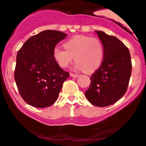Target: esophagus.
Returning <instances> with one entry per match:
<instances>
[{
	"mask_svg": "<svg viewBox=\"0 0 146 146\" xmlns=\"http://www.w3.org/2000/svg\"><path fill=\"white\" fill-rule=\"evenodd\" d=\"M70 75H71V77H73V78H78V77H79V75L74 74V73H70Z\"/></svg>",
	"mask_w": 146,
	"mask_h": 146,
	"instance_id": "1",
	"label": "esophagus"
}]
</instances>
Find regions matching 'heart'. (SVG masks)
<instances>
[{
	"instance_id": "obj_1",
	"label": "heart",
	"mask_w": 146,
	"mask_h": 146,
	"mask_svg": "<svg viewBox=\"0 0 146 146\" xmlns=\"http://www.w3.org/2000/svg\"><path fill=\"white\" fill-rule=\"evenodd\" d=\"M63 48L53 49V57L58 65L66 68L74 58L75 68L87 73H93L101 66L104 58V47L98 38L78 35L64 43Z\"/></svg>"
}]
</instances>
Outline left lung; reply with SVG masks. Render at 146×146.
<instances>
[{"instance_id": "8db88e82", "label": "left lung", "mask_w": 146, "mask_h": 146, "mask_svg": "<svg viewBox=\"0 0 146 146\" xmlns=\"http://www.w3.org/2000/svg\"><path fill=\"white\" fill-rule=\"evenodd\" d=\"M104 47L100 67L90 77L89 88L85 92L93 105L104 107L113 104L124 95L130 81L132 62L130 51L118 38L96 31Z\"/></svg>"}]
</instances>
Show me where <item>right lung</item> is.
I'll return each mask as SVG.
<instances>
[{
    "label": "right lung",
    "mask_w": 146,
    "mask_h": 146,
    "mask_svg": "<svg viewBox=\"0 0 146 146\" xmlns=\"http://www.w3.org/2000/svg\"><path fill=\"white\" fill-rule=\"evenodd\" d=\"M66 33L45 30L29 38L16 56L14 79L22 98L37 108L51 106L69 76L53 57L56 45Z\"/></svg>",
    "instance_id": "add662e5"
}]
</instances>
